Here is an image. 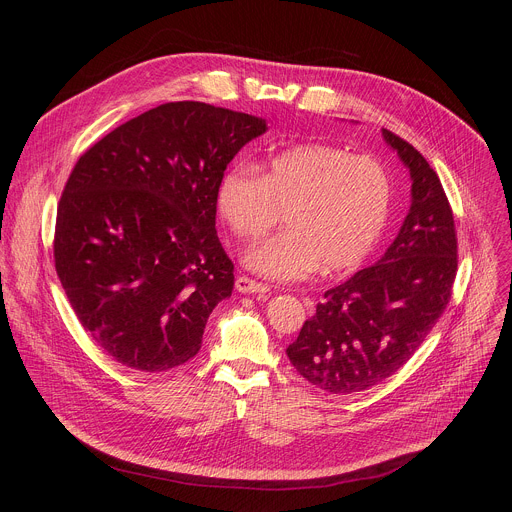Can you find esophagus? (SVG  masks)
Masks as SVG:
<instances>
[{
    "instance_id": "1",
    "label": "esophagus",
    "mask_w": 512,
    "mask_h": 512,
    "mask_svg": "<svg viewBox=\"0 0 512 512\" xmlns=\"http://www.w3.org/2000/svg\"><path fill=\"white\" fill-rule=\"evenodd\" d=\"M235 287L241 291V294H267L269 285L251 279L249 275H239L235 281Z\"/></svg>"
}]
</instances>
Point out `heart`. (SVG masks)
<instances>
[{
  "mask_svg": "<svg viewBox=\"0 0 512 512\" xmlns=\"http://www.w3.org/2000/svg\"><path fill=\"white\" fill-rule=\"evenodd\" d=\"M218 214L243 241L275 229L285 212L289 231L253 247L245 263L281 281L356 269L389 223L393 178L373 156L330 143H304L275 154L261 172L235 162L214 186Z\"/></svg>",
  "mask_w": 512,
  "mask_h": 512,
  "instance_id": "1",
  "label": "heart"
}]
</instances>
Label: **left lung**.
Wrapping results in <instances>:
<instances>
[{
	"label": "left lung",
	"instance_id": "obj_1",
	"mask_svg": "<svg viewBox=\"0 0 512 512\" xmlns=\"http://www.w3.org/2000/svg\"><path fill=\"white\" fill-rule=\"evenodd\" d=\"M411 174V208L373 267L328 289L287 346L294 369L330 395L367 391L415 354L442 318L458 271L454 212L444 186L409 141L383 129Z\"/></svg>",
	"mask_w": 512,
	"mask_h": 512
}]
</instances>
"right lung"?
I'll list each match as a JSON object with an SVG mask.
<instances>
[{
	"instance_id": "add662e5",
	"label": "right lung",
	"mask_w": 512,
	"mask_h": 512,
	"mask_svg": "<svg viewBox=\"0 0 512 512\" xmlns=\"http://www.w3.org/2000/svg\"><path fill=\"white\" fill-rule=\"evenodd\" d=\"M265 121L200 101L119 125L72 168L54 267L89 336L117 362L164 373L194 358L235 265L216 237L214 186Z\"/></svg>"
}]
</instances>
